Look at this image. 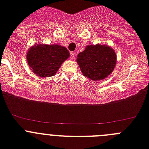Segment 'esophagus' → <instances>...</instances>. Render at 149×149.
<instances>
[{"label":"esophagus","instance_id":"esophagus-1","mask_svg":"<svg viewBox=\"0 0 149 149\" xmlns=\"http://www.w3.org/2000/svg\"><path fill=\"white\" fill-rule=\"evenodd\" d=\"M74 56H75V53H74V52H71L70 53L71 60H74Z\"/></svg>","mask_w":149,"mask_h":149}]
</instances>
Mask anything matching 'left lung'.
<instances>
[{
    "mask_svg": "<svg viewBox=\"0 0 149 149\" xmlns=\"http://www.w3.org/2000/svg\"><path fill=\"white\" fill-rule=\"evenodd\" d=\"M77 63L84 76L92 81H101L114 70L116 55L108 45H89L77 54Z\"/></svg>",
    "mask_w": 149,
    "mask_h": 149,
    "instance_id": "obj_1",
    "label": "left lung"
}]
</instances>
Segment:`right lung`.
I'll list each match as a JSON object with an SVG mask.
<instances>
[{
	"label": "right lung",
	"instance_id": "add662e5",
	"mask_svg": "<svg viewBox=\"0 0 149 149\" xmlns=\"http://www.w3.org/2000/svg\"><path fill=\"white\" fill-rule=\"evenodd\" d=\"M66 48L59 45H35L27 53V61L35 74L47 77L54 75L62 63L69 57Z\"/></svg>",
	"mask_w": 149,
	"mask_h": 149
}]
</instances>
